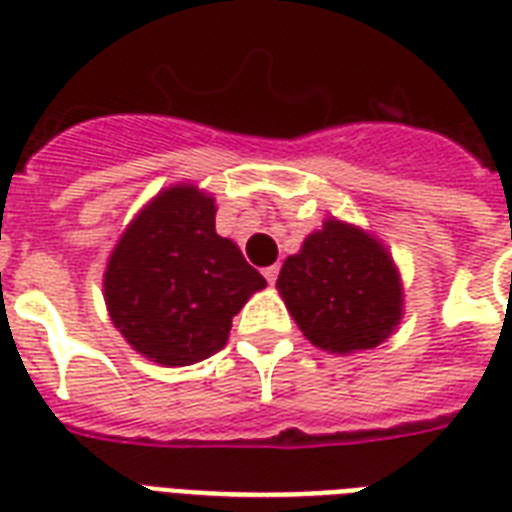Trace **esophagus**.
<instances>
[{
    "mask_svg": "<svg viewBox=\"0 0 512 512\" xmlns=\"http://www.w3.org/2000/svg\"><path fill=\"white\" fill-rule=\"evenodd\" d=\"M263 276L268 284H276V279H279V265H268V268H263Z\"/></svg>",
    "mask_w": 512,
    "mask_h": 512,
    "instance_id": "obj_1",
    "label": "esophagus"
}]
</instances>
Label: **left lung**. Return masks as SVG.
I'll list each match as a JSON object with an SVG mask.
<instances>
[{"label": "left lung", "instance_id": "obj_1", "mask_svg": "<svg viewBox=\"0 0 512 512\" xmlns=\"http://www.w3.org/2000/svg\"><path fill=\"white\" fill-rule=\"evenodd\" d=\"M303 335L332 353L380 345L401 319V281L385 249L340 220L305 239L276 281Z\"/></svg>", "mask_w": 512, "mask_h": 512}]
</instances>
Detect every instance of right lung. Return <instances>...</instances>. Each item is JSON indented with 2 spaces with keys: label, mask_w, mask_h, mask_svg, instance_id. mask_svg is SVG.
I'll use <instances>...</instances> for the list:
<instances>
[{
  "label": "right lung",
  "mask_w": 512,
  "mask_h": 512,
  "mask_svg": "<svg viewBox=\"0 0 512 512\" xmlns=\"http://www.w3.org/2000/svg\"><path fill=\"white\" fill-rule=\"evenodd\" d=\"M103 287L111 321L132 348L185 366L223 348L233 316L265 279L231 239L217 236L215 201L177 185L124 231Z\"/></svg>",
  "instance_id": "right-lung-1"
}]
</instances>
